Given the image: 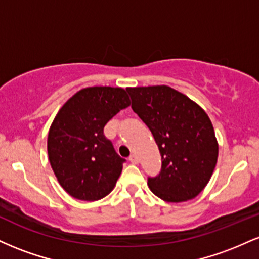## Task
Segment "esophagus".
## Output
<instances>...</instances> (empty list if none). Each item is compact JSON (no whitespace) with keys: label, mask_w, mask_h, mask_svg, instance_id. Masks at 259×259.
Segmentation results:
<instances>
[{"label":"esophagus","mask_w":259,"mask_h":259,"mask_svg":"<svg viewBox=\"0 0 259 259\" xmlns=\"http://www.w3.org/2000/svg\"><path fill=\"white\" fill-rule=\"evenodd\" d=\"M129 160L132 163H134V164H138V163H139V158H138V156H136V154H132V156L129 157Z\"/></svg>","instance_id":"1"}]
</instances>
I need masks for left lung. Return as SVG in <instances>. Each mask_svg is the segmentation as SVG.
Instances as JSON below:
<instances>
[{
	"label": "left lung",
	"instance_id": "1",
	"mask_svg": "<svg viewBox=\"0 0 259 259\" xmlns=\"http://www.w3.org/2000/svg\"><path fill=\"white\" fill-rule=\"evenodd\" d=\"M133 111L152 133L162 170L148 187L165 202H185L201 194L214 171L219 146L207 113L167 85L126 88Z\"/></svg>",
	"mask_w": 259,
	"mask_h": 259
}]
</instances>
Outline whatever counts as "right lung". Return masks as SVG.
<instances>
[{
	"label": "right lung",
	"mask_w": 259,
	"mask_h": 259,
	"mask_svg": "<svg viewBox=\"0 0 259 259\" xmlns=\"http://www.w3.org/2000/svg\"><path fill=\"white\" fill-rule=\"evenodd\" d=\"M130 106L121 88L92 86L61 107L47 136V153L59 185L81 201H99L114 189L124 159L103 135V127Z\"/></svg>",
	"instance_id": "obj_1"
}]
</instances>
